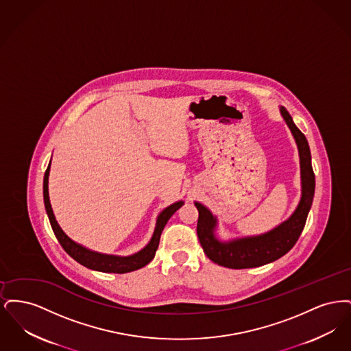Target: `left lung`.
Here are the masks:
<instances>
[{"label":"left lung","instance_id":"left-lung-1","mask_svg":"<svg viewBox=\"0 0 351 351\" xmlns=\"http://www.w3.org/2000/svg\"><path fill=\"white\" fill-rule=\"evenodd\" d=\"M285 123L291 129L300 156L301 199L292 216L285 219L279 226L267 233L252 237L237 238L229 242H221L215 235L217 218L208 208L200 202H195L199 210L197 237L201 247L206 256L223 267L252 268L259 267L282 258L298 242L301 232L305 226V221L311 210L315 196V172L312 168V158L308 141L295 125L285 108H280Z\"/></svg>","mask_w":351,"mask_h":351}]
</instances>
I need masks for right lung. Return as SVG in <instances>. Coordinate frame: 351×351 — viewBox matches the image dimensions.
Segmentation results:
<instances>
[{"instance_id": "right-lung-1", "label": "right lung", "mask_w": 351, "mask_h": 351, "mask_svg": "<svg viewBox=\"0 0 351 351\" xmlns=\"http://www.w3.org/2000/svg\"><path fill=\"white\" fill-rule=\"evenodd\" d=\"M50 165L45 172V179H43V199H45V206L46 212L50 219L51 228L55 233V237L58 238L59 243L62 247L67 252L71 258H73L77 263L83 265L84 267L90 268L95 271L100 272H112V274H126L130 271H135L139 268L145 267L149 265L151 261L155 256V252L158 250L159 241L162 232L167 223L168 219L172 217V215L182 208L183 201H178L172 205L167 206L156 219V226L152 234V238L150 242L147 243L146 247L142 250L138 251L136 254H133L130 256H117V255H106V254H100L96 251L88 250L83 247L82 245L73 242L66 233L60 229L58 221L55 219L52 208H51L50 197H49V175H50Z\"/></svg>"}]
</instances>
